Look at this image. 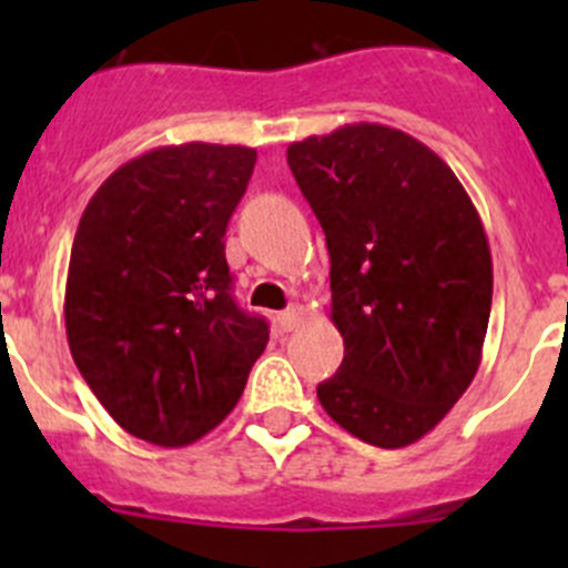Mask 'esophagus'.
I'll use <instances>...</instances> for the list:
<instances>
[{
  "mask_svg": "<svg viewBox=\"0 0 568 568\" xmlns=\"http://www.w3.org/2000/svg\"><path fill=\"white\" fill-rule=\"evenodd\" d=\"M277 321H280V326H283L285 332L296 329V326L302 324V307H300V305H291L288 311H283V313H280Z\"/></svg>",
  "mask_w": 568,
  "mask_h": 568,
  "instance_id": "1",
  "label": "esophagus"
}]
</instances>
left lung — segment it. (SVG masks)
<instances>
[{
  "label": "left lung",
  "mask_w": 568,
  "mask_h": 568,
  "mask_svg": "<svg viewBox=\"0 0 568 568\" xmlns=\"http://www.w3.org/2000/svg\"><path fill=\"white\" fill-rule=\"evenodd\" d=\"M329 250L343 363L326 415L376 448L426 437L475 379L491 311L484 222L454 170L382 123L288 145Z\"/></svg>",
  "instance_id": "1"
}]
</instances>
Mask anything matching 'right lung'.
I'll list each match as a JSON object with an SVG mask.
<instances>
[{
    "instance_id": "obj_1",
    "label": "right lung",
    "mask_w": 568,
    "mask_h": 568,
    "mask_svg": "<svg viewBox=\"0 0 568 568\" xmlns=\"http://www.w3.org/2000/svg\"><path fill=\"white\" fill-rule=\"evenodd\" d=\"M257 153L183 142L131 159L90 197L65 283L79 374L120 428L183 448L220 426L268 343L231 294L227 220Z\"/></svg>"
}]
</instances>
